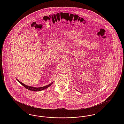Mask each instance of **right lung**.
Returning a JSON list of instances; mask_svg holds the SVG:
<instances>
[{
	"instance_id": "1",
	"label": "right lung",
	"mask_w": 124,
	"mask_h": 124,
	"mask_svg": "<svg viewBox=\"0 0 124 124\" xmlns=\"http://www.w3.org/2000/svg\"><path fill=\"white\" fill-rule=\"evenodd\" d=\"M16 79L18 80V81L19 82L20 84H21L23 86H24V87H25V88L27 89H28V90H31V91H34V92L40 91H42V90H45V89L47 88L48 87H49L50 86H51V85L53 84V82L51 83V84H50L48 85H46V86H43V87H35L30 86H28V85H25V84H23V83L20 82V81H19V80H18V79H17V78H16Z\"/></svg>"
}]
</instances>
